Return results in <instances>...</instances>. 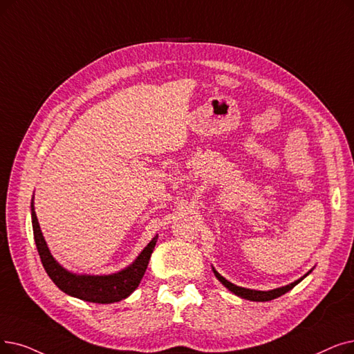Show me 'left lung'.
Instances as JSON below:
<instances>
[{
  "label": "left lung",
  "instance_id": "obj_1",
  "mask_svg": "<svg viewBox=\"0 0 354 354\" xmlns=\"http://www.w3.org/2000/svg\"><path fill=\"white\" fill-rule=\"evenodd\" d=\"M212 270H214V274L217 276V279L228 289V290H232L233 294H236L237 297H241V298H244V299H249V301H257V302H265V301H272V299H274V298H278V297H281V295H283V294H286L288 290H290L292 288H294L297 283H299L306 274L304 276V278H301V279H298V281H295L294 283H290V285H286V286H282V288H278V289H273V290H253V289H245V288H241V286H237V285H234V283H232V282H228L225 278H223V276L215 270L214 268H212Z\"/></svg>",
  "mask_w": 354,
  "mask_h": 354
}]
</instances>
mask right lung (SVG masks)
I'll list each match as a JSON object with an SVG mask.
<instances>
[{
	"instance_id": "right-lung-1",
	"label": "right lung",
	"mask_w": 354,
	"mask_h": 354,
	"mask_svg": "<svg viewBox=\"0 0 354 354\" xmlns=\"http://www.w3.org/2000/svg\"><path fill=\"white\" fill-rule=\"evenodd\" d=\"M32 223H33V234L39 256L41 259L43 268L55 285L64 290L65 294L80 298L88 302L95 304H111L118 302L127 298L131 292L139 286L143 274L147 269L150 256L155 249L158 236L153 239L145 250L134 260V263L113 274L104 276H89V274H73L60 266L53 256L50 254L48 244H46L41 230L36 217L35 207L32 203Z\"/></svg>"
}]
</instances>
